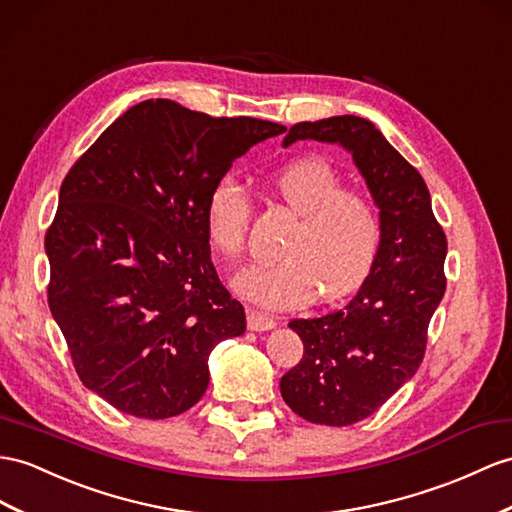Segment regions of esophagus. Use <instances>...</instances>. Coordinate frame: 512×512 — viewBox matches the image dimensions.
Returning a JSON list of instances; mask_svg holds the SVG:
<instances>
[{
    "label": "esophagus",
    "mask_w": 512,
    "mask_h": 512,
    "mask_svg": "<svg viewBox=\"0 0 512 512\" xmlns=\"http://www.w3.org/2000/svg\"><path fill=\"white\" fill-rule=\"evenodd\" d=\"M246 322H248V329H251V331H268V329H272L274 324H277V316H272V313H264V311L248 309Z\"/></svg>",
    "instance_id": "esophagus-1"
}]
</instances>
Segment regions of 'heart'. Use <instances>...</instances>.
<instances>
[{
	"label": "heart",
	"instance_id": "obj_1",
	"mask_svg": "<svg viewBox=\"0 0 512 512\" xmlns=\"http://www.w3.org/2000/svg\"><path fill=\"white\" fill-rule=\"evenodd\" d=\"M272 192L298 216L283 244V259L259 261L233 277L244 298L285 309L309 298L337 300L368 279L381 251L383 222L368 196L346 190L333 166L298 160L272 177ZM253 201L233 175L222 177L205 203V235L225 259L244 253Z\"/></svg>",
	"mask_w": 512,
	"mask_h": 512
}]
</instances>
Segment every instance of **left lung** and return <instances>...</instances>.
<instances>
[{"label":"left lung","mask_w":512,"mask_h":512,"mask_svg":"<svg viewBox=\"0 0 512 512\" xmlns=\"http://www.w3.org/2000/svg\"><path fill=\"white\" fill-rule=\"evenodd\" d=\"M339 142L352 153L376 205L383 240L370 277L344 309L292 320L303 359L281 378V396L311 424L350 426L370 417L424 361L428 324L445 292L448 240L417 168L361 116L296 123V140Z\"/></svg>","instance_id":"1"}]
</instances>
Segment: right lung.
I'll use <instances>...</instances> for the list:
<instances>
[{
	"instance_id": "1",
	"label": "right lung",
	"mask_w": 512,
	"mask_h": 512,
	"mask_svg": "<svg viewBox=\"0 0 512 512\" xmlns=\"http://www.w3.org/2000/svg\"><path fill=\"white\" fill-rule=\"evenodd\" d=\"M283 131L149 99L64 177L45 233L47 303L80 381L114 409L186 413L207 389L209 352L244 333V307L212 264L205 203L238 157Z\"/></svg>"
}]
</instances>
